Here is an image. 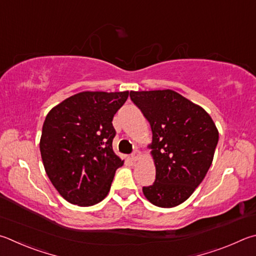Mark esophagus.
Returning a JSON list of instances; mask_svg holds the SVG:
<instances>
[{
    "mask_svg": "<svg viewBox=\"0 0 256 256\" xmlns=\"http://www.w3.org/2000/svg\"><path fill=\"white\" fill-rule=\"evenodd\" d=\"M141 156H142V153L138 151V150H136V151L132 153L131 159H132V161H138V160L141 159Z\"/></svg>",
    "mask_w": 256,
    "mask_h": 256,
    "instance_id": "esophagus-1",
    "label": "esophagus"
}]
</instances>
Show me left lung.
<instances>
[{"label": "left lung", "mask_w": 256, "mask_h": 256, "mask_svg": "<svg viewBox=\"0 0 256 256\" xmlns=\"http://www.w3.org/2000/svg\"><path fill=\"white\" fill-rule=\"evenodd\" d=\"M151 125L156 181L143 187L153 205L171 208L192 196L210 168L218 130L205 110L171 90L131 92Z\"/></svg>", "instance_id": "1"}]
</instances>
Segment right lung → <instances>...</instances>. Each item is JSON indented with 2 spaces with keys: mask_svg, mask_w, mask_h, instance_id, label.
Returning <instances> with one entry per match:
<instances>
[{
  "mask_svg": "<svg viewBox=\"0 0 256 256\" xmlns=\"http://www.w3.org/2000/svg\"><path fill=\"white\" fill-rule=\"evenodd\" d=\"M128 92H82L46 116L40 138L44 170L72 205L92 206L108 196L123 162L113 151L112 120Z\"/></svg>",
  "mask_w": 256,
  "mask_h": 256,
  "instance_id": "add662e5",
  "label": "right lung"
}]
</instances>
